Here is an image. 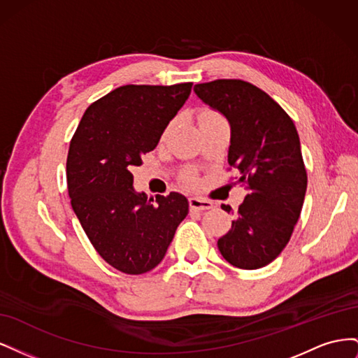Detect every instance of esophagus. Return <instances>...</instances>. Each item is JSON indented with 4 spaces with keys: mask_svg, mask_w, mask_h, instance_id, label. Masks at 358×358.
I'll list each match as a JSON object with an SVG mask.
<instances>
[{
    "mask_svg": "<svg viewBox=\"0 0 358 358\" xmlns=\"http://www.w3.org/2000/svg\"><path fill=\"white\" fill-rule=\"evenodd\" d=\"M189 208L191 210H208L212 208V203L208 200L203 199H197V197H191L189 199Z\"/></svg>",
    "mask_w": 358,
    "mask_h": 358,
    "instance_id": "esophagus-1",
    "label": "esophagus"
}]
</instances>
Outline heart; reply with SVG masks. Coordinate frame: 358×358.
Segmentation results:
<instances>
[{"label":"heart","instance_id":"heart-1","mask_svg":"<svg viewBox=\"0 0 358 358\" xmlns=\"http://www.w3.org/2000/svg\"><path fill=\"white\" fill-rule=\"evenodd\" d=\"M218 119H222L218 113L213 112V110H203L200 115H199V124H203V122H209V121H218ZM183 182L187 183V185L192 187L194 183H196V176L192 175V173H185L183 175Z\"/></svg>","mask_w":358,"mask_h":358}]
</instances>
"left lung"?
Wrapping results in <instances>:
<instances>
[{
	"label": "left lung",
	"instance_id": "8db88e82",
	"mask_svg": "<svg viewBox=\"0 0 358 358\" xmlns=\"http://www.w3.org/2000/svg\"><path fill=\"white\" fill-rule=\"evenodd\" d=\"M194 92L230 122L229 164L248 191L230 231L218 239L220 252L234 267H264L289 242L306 194L296 125L272 96L245 80L199 83Z\"/></svg>",
	"mask_w": 358,
	"mask_h": 358
}]
</instances>
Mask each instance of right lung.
<instances>
[{
    "instance_id": "obj_1",
    "label": "right lung",
    "mask_w": 358,
    "mask_h": 358,
    "mask_svg": "<svg viewBox=\"0 0 358 358\" xmlns=\"http://www.w3.org/2000/svg\"><path fill=\"white\" fill-rule=\"evenodd\" d=\"M192 83L125 85L92 103L70 142L71 208L95 251L127 275L164 258L189 203L179 192L148 199L133 188L131 169L154 150L191 94Z\"/></svg>"
}]
</instances>
